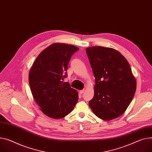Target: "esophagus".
<instances>
[{
	"label": "esophagus",
	"mask_w": 152,
	"mask_h": 152,
	"mask_svg": "<svg viewBox=\"0 0 152 152\" xmlns=\"http://www.w3.org/2000/svg\"><path fill=\"white\" fill-rule=\"evenodd\" d=\"M84 91H85V89L80 90V94H83V93L84 92Z\"/></svg>",
	"instance_id": "34e87169"
}]
</instances>
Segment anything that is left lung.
<instances>
[{"label": "left lung", "mask_w": 152, "mask_h": 152, "mask_svg": "<svg viewBox=\"0 0 152 152\" xmlns=\"http://www.w3.org/2000/svg\"><path fill=\"white\" fill-rule=\"evenodd\" d=\"M86 52L96 82L89 107L102 120L118 118L129 106L136 89L130 66L120 52L112 48L90 47Z\"/></svg>", "instance_id": "obj_1"}]
</instances>
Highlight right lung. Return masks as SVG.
I'll return each mask as SVG.
<instances>
[{
  "label": "right lung",
  "mask_w": 152,
  "mask_h": 152,
  "mask_svg": "<svg viewBox=\"0 0 152 152\" xmlns=\"http://www.w3.org/2000/svg\"><path fill=\"white\" fill-rule=\"evenodd\" d=\"M77 47L53 43L36 58L29 72L33 97L41 111L53 119H61L71 113L78 100V92L64 82L66 71Z\"/></svg>",
  "instance_id": "add662e5"
}]
</instances>
